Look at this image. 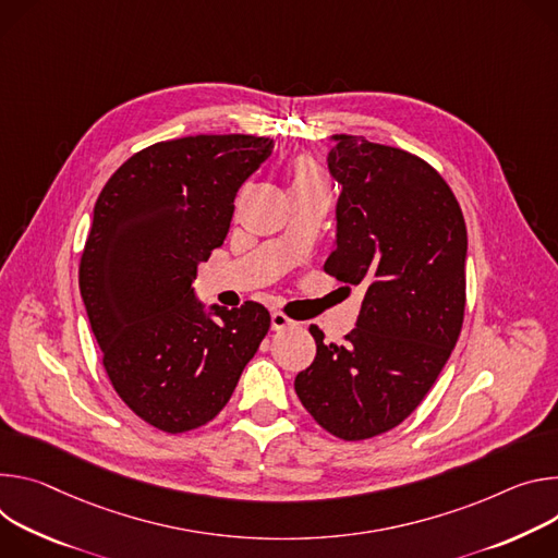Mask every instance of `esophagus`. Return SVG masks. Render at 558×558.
Masks as SVG:
<instances>
[{
  "instance_id": "34e87169",
  "label": "esophagus",
  "mask_w": 558,
  "mask_h": 558,
  "mask_svg": "<svg viewBox=\"0 0 558 558\" xmlns=\"http://www.w3.org/2000/svg\"><path fill=\"white\" fill-rule=\"evenodd\" d=\"M270 324H272V330H286V328L294 326V322L288 315L277 313V311L270 315Z\"/></svg>"
}]
</instances>
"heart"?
<instances>
[{"label": "heart", "instance_id": "b5f03b06", "mask_svg": "<svg viewBox=\"0 0 558 558\" xmlns=\"http://www.w3.org/2000/svg\"><path fill=\"white\" fill-rule=\"evenodd\" d=\"M290 179H292V189L296 185H317L326 183L322 168L311 159V157H296L290 166Z\"/></svg>", "mask_w": 558, "mask_h": 558}]
</instances>
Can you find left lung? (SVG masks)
<instances>
[{
	"label": "left lung",
	"mask_w": 558,
	"mask_h": 558,
	"mask_svg": "<svg viewBox=\"0 0 558 558\" xmlns=\"http://www.w3.org/2000/svg\"><path fill=\"white\" fill-rule=\"evenodd\" d=\"M328 168L341 185L337 247L324 264L363 288L356 328L317 343L294 379L313 418L343 441L384 435L435 386L465 315L468 232L446 179L421 157L335 135Z\"/></svg>",
	"instance_id": "1"
}]
</instances>
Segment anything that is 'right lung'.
I'll list each match as a JSON object with an SVG mask.
<instances>
[{"label":"right lung","mask_w":558,"mask_h":558,"mask_svg":"<svg viewBox=\"0 0 558 558\" xmlns=\"http://www.w3.org/2000/svg\"><path fill=\"white\" fill-rule=\"evenodd\" d=\"M272 146L255 135L159 142L123 161L97 197L80 262L90 328L119 399L168 435L223 410L270 330L257 301L213 305L208 319L193 281Z\"/></svg>","instance_id":"right-lung-1"}]
</instances>
